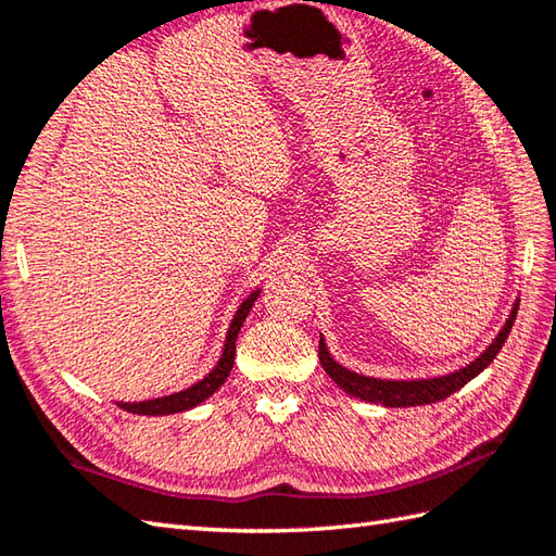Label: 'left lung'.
I'll return each instance as SVG.
<instances>
[{"mask_svg": "<svg viewBox=\"0 0 556 556\" xmlns=\"http://www.w3.org/2000/svg\"><path fill=\"white\" fill-rule=\"evenodd\" d=\"M518 313V303L514 305V311L506 320L504 329L497 334V339L492 341L490 349L482 353L480 358H476L466 368H460L452 375L444 377H434V380H413V382H392V380H375V377H365V375H356L346 368H341L337 361L329 358V351L325 346V341L320 339V363L325 372L332 377V380L344 389V392L353 394L356 399L363 401H375V404L382 406H392V408H401V406H425V404H434V401H442L446 396H452L454 392H458L460 387L468 384L473 380L476 375H480L488 365L497 358V353L502 351L506 337H509L514 320Z\"/></svg>", "mask_w": 556, "mask_h": 556, "instance_id": "8db88e82", "label": "left lung"}]
</instances>
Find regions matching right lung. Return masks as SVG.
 <instances>
[{
	"label": "right lung",
	"instance_id": "1",
	"mask_svg": "<svg viewBox=\"0 0 556 556\" xmlns=\"http://www.w3.org/2000/svg\"><path fill=\"white\" fill-rule=\"evenodd\" d=\"M257 299V293L253 296H248L239 313H236L233 323L229 327V334H227V344H224V353H222V361L215 365V370H212L205 380H200L198 384L184 389L179 394H169V396H162V399H152V401H140V404H119V408L128 410V413H140V416H167V413H179V410H188L198 406L200 401H205L207 396H212L217 392V389L227 380L231 368H233V356H236V337H239V329L245 323V315L251 313L253 303Z\"/></svg>",
	"mask_w": 556,
	"mask_h": 556
}]
</instances>
